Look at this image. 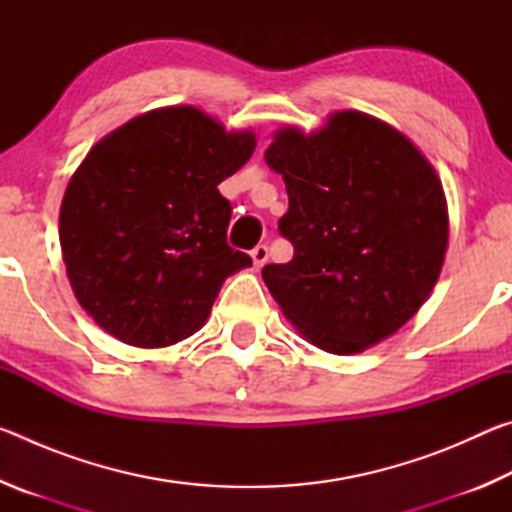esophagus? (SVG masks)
<instances>
[{"label":"esophagus","mask_w":512,"mask_h":512,"mask_svg":"<svg viewBox=\"0 0 512 512\" xmlns=\"http://www.w3.org/2000/svg\"><path fill=\"white\" fill-rule=\"evenodd\" d=\"M250 257H253V264H255L257 268L264 266V264L268 262V246H264V244L255 246L253 250H250Z\"/></svg>","instance_id":"1"}]
</instances>
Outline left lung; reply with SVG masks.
<instances>
[{"label":"left lung","mask_w":512,"mask_h":512,"mask_svg":"<svg viewBox=\"0 0 512 512\" xmlns=\"http://www.w3.org/2000/svg\"><path fill=\"white\" fill-rule=\"evenodd\" d=\"M264 158L289 194L277 228L293 259L262 268L282 314L332 354L388 339L429 298L445 262L447 203L429 160L357 110L334 112L311 135L282 128Z\"/></svg>","instance_id":"8db88e82"}]
</instances>
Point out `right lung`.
I'll use <instances>...</instances> for the list:
<instances>
[{
    "label": "right lung",
    "instance_id": "1",
    "mask_svg": "<svg viewBox=\"0 0 512 512\" xmlns=\"http://www.w3.org/2000/svg\"><path fill=\"white\" fill-rule=\"evenodd\" d=\"M255 151L194 106L158 108L103 137L69 180L60 248L79 305L135 348L205 325L225 277L253 264L228 246L219 183Z\"/></svg>",
    "mask_w": 512,
    "mask_h": 512
}]
</instances>
